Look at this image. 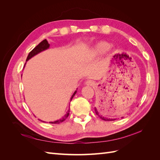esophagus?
<instances>
[{"label":"esophagus","instance_id":"esophagus-1","mask_svg":"<svg viewBox=\"0 0 160 160\" xmlns=\"http://www.w3.org/2000/svg\"><path fill=\"white\" fill-rule=\"evenodd\" d=\"M85 83L87 85H90V86H92L94 85V81H93L92 80H88Z\"/></svg>","mask_w":160,"mask_h":160}]
</instances>
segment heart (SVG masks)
Here are the masks:
<instances>
[{"label":"heart","mask_w":160,"mask_h":160,"mask_svg":"<svg viewBox=\"0 0 160 160\" xmlns=\"http://www.w3.org/2000/svg\"><path fill=\"white\" fill-rule=\"evenodd\" d=\"M110 48L111 45L109 43L107 42H100L92 49L91 53L93 55H101L107 52Z\"/></svg>","instance_id":"1"}]
</instances>
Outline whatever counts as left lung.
Masks as SVG:
<instances>
[{
    "instance_id": "8db88e82",
    "label": "left lung",
    "mask_w": 160,
    "mask_h": 160,
    "mask_svg": "<svg viewBox=\"0 0 160 160\" xmlns=\"http://www.w3.org/2000/svg\"><path fill=\"white\" fill-rule=\"evenodd\" d=\"M95 109V113H96V114L98 115L101 119H103V120H104V121H113V120H115V119H108V118H106L103 117V116H101V115H99V113H98V111H97L96 109Z\"/></svg>"
}]
</instances>
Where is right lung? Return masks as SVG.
<instances>
[{
	"label": "right lung",
	"mask_w": 160,
	"mask_h": 160,
	"mask_svg": "<svg viewBox=\"0 0 160 160\" xmlns=\"http://www.w3.org/2000/svg\"><path fill=\"white\" fill-rule=\"evenodd\" d=\"M49 45H50L49 44V42H48V41H47L46 39L43 40V41H41L37 46H36L35 48H34V49L29 52V54H28V57H27V60H26V61H28V59H30L31 57H32L33 56H35V55L38 54V52H41V51H44V50L48 49V48L49 47ZM75 93H76V91L73 93V95H72L71 101V99H72V98H73V97H74V95H75ZM69 111H70V109L68 110V112H67V114L64 116V118H62V119H59V120H57V121H56V122H50V123H55V124H57V123H62V122H64V121H65V120L67 118V117H68V116H69Z\"/></svg>",
	"instance_id": "obj_1"
}]
</instances>
